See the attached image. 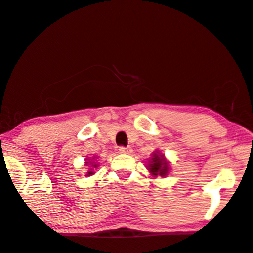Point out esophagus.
Returning <instances> with one entry per match:
<instances>
[{"instance_id":"34e87169","label":"esophagus","mask_w":253,"mask_h":253,"mask_svg":"<svg viewBox=\"0 0 253 253\" xmlns=\"http://www.w3.org/2000/svg\"><path fill=\"white\" fill-rule=\"evenodd\" d=\"M119 151H120L121 153H132V147L130 146H127V147H125V146H121V147H119Z\"/></svg>"}]
</instances>
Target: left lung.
I'll use <instances>...</instances> for the list:
<instances>
[{
    "label": "left lung",
    "mask_w": 253,
    "mask_h": 253,
    "mask_svg": "<svg viewBox=\"0 0 253 253\" xmlns=\"http://www.w3.org/2000/svg\"><path fill=\"white\" fill-rule=\"evenodd\" d=\"M147 170L150 171L151 176L157 177V176H161V177H165L169 173L170 167L168 161L165 159L164 155L159 152H153L152 157L149 161V165H147Z\"/></svg>",
    "instance_id": "left-lung-1"
}]
</instances>
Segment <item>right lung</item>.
<instances>
[{
  "label": "right lung",
  "instance_id": "obj_1",
  "mask_svg": "<svg viewBox=\"0 0 253 253\" xmlns=\"http://www.w3.org/2000/svg\"><path fill=\"white\" fill-rule=\"evenodd\" d=\"M92 159H94V158H92ZM88 161H89V159H88ZM85 163H86V165L90 164V165H92V167H97V164H94V162H85ZM92 173H94V171L90 170V171H88V172H86V176H91Z\"/></svg>",
  "mask_w": 253,
  "mask_h": 253
}]
</instances>
